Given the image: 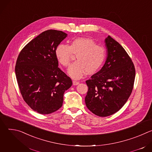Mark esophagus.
<instances>
[{
    "mask_svg": "<svg viewBox=\"0 0 152 152\" xmlns=\"http://www.w3.org/2000/svg\"><path fill=\"white\" fill-rule=\"evenodd\" d=\"M79 83V81H77V80H73V84L74 85H78Z\"/></svg>",
    "mask_w": 152,
    "mask_h": 152,
    "instance_id": "1",
    "label": "esophagus"
}]
</instances>
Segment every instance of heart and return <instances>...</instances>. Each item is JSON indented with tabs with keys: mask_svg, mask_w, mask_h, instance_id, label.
Masks as SVG:
<instances>
[{
	"mask_svg": "<svg viewBox=\"0 0 152 152\" xmlns=\"http://www.w3.org/2000/svg\"><path fill=\"white\" fill-rule=\"evenodd\" d=\"M58 62L64 67H67L73 56L76 60L71 64L69 69V75L75 79L80 78L86 72L88 74L96 73L102 66L106 56L104 48L96 45L92 39L78 38L71 45L60 44L55 50Z\"/></svg>",
	"mask_w": 152,
	"mask_h": 152,
	"instance_id": "heart-1",
	"label": "heart"
}]
</instances>
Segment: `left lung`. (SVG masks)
<instances>
[{"label": "left lung", "instance_id": "left-lung-1", "mask_svg": "<svg viewBox=\"0 0 152 152\" xmlns=\"http://www.w3.org/2000/svg\"><path fill=\"white\" fill-rule=\"evenodd\" d=\"M105 43L107 57L104 66L86 80V106L99 117L111 115L121 109L132 93L135 77L134 64L124 48L110 35Z\"/></svg>", "mask_w": 152, "mask_h": 152}]
</instances>
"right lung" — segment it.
Returning a JSON list of instances; mask_svg holds the SVG:
<instances>
[{
  "mask_svg": "<svg viewBox=\"0 0 152 152\" xmlns=\"http://www.w3.org/2000/svg\"><path fill=\"white\" fill-rule=\"evenodd\" d=\"M67 37L48 30L31 40L20 52L15 72L20 91L34 111L49 114L62 106L65 91L72 85L70 77L58 67L56 47Z\"/></svg>",
  "mask_w": 152,
  "mask_h": 152,
  "instance_id": "obj_1",
  "label": "right lung"
}]
</instances>
